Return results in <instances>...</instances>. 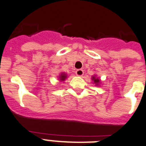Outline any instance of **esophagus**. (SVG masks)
I'll return each instance as SVG.
<instances>
[{"label":"esophagus","instance_id":"34e87169","mask_svg":"<svg viewBox=\"0 0 146 146\" xmlns=\"http://www.w3.org/2000/svg\"><path fill=\"white\" fill-rule=\"evenodd\" d=\"M76 76H82L84 74V71L82 69H78L76 71Z\"/></svg>","mask_w":146,"mask_h":146}]
</instances>
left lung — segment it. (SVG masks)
I'll return each mask as SVG.
<instances>
[{
    "mask_svg": "<svg viewBox=\"0 0 146 146\" xmlns=\"http://www.w3.org/2000/svg\"><path fill=\"white\" fill-rule=\"evenodd\" d=\"M92 80H93L94 83L96 84V85H99V83L100 82V80L98 78H97L96 76H93L92 77Z\"/></svg>",
    "mask_w": 146,
    "mask_h": 146,
    "instance_id": "8db88e82",
    "label": "left lung"
}]
</instances>
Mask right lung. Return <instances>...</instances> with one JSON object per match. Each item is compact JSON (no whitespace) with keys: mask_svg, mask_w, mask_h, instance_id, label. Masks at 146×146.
Returning a JSON list of instances; mask_svg holds the SVG:
<instances>
[{"mask_svg":"<svg viewBox=\"0 0 146 146\" xmlns=\"http://www.w3.org/2000/svg\"><path fill=\"white\" fill-rule=\"evenodd\" d=\"M67 76L64 73H61V75L59 76V80L60 81H64L66 78H67Z\"/></svg>","mask_w":146,"mask_h":146,"instance_id":"add662e5","label":"right lung"}]
</instances>
